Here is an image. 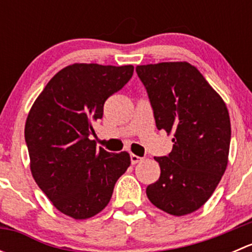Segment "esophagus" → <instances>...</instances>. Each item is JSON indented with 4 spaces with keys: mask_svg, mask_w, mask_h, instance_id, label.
I'll return each mask as SVG.
<instances>
[{
    "mask_svg": "<svg viewBox=\"0 0 252 252\" xmlns=\"http://www.w3.org/2000/svg\"><path fill=\"white\" fill-rule=\"evenodd\" d=\"M141 157H139V156H136V155H134V154H130V161H131V164H136V163H139V162L141 161Z\"/></svg>",
    "mask_w": 252,
    "mask_h": 252,
    "instance_id": "esophagus-1",
    "label": "esophagus"
}]
</instances>
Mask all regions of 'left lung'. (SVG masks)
Instances as JSON below:
<instances>
[{
  "label": "left lung",
  "mask_w": 252,
  "mask_h": 252,
  "mask_svg": "<svg viewBox=\"0 0 252 252\" xmlns=\"http://www.w3.org/2000/svg\"><path fill=\"white\" fill-rule=\"evenodd\" d=\"M154 108L158 130L173 135L168 156L155 157L161 168L146 195L172 216L199 210L217 188L228 164L230 118L220 94L188 62L136 67Z\"/></svg>",
  "instance_id": "obj_1"
}]
</instances>
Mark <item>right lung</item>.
<instances>
[{
	"instance_id": "obj_1",
	"label": "right lung",
	"mask_w": 252,
	"mask_h": 252,
	"mask_svg": "<svg viewBox=\"0 0 252 252\" xmlns=\"http://www.w3.org/2000/svg\"><path fill=\"white\" fill-rule=\"evenodd\" d=\"M134 67L74 63L53 75L25 123L30 171L60 212L88 220L110 202L130 166L126 151L111 154L90 140L103 105L129 81Z\"/></svg>"
}]
</instances>
